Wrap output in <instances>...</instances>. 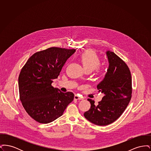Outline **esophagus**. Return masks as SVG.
<instances>
[{"instance_id":"obj_1","label":"esophagus","mask_w":151,"mask_h":151,"mask_svg":"<svg viewBox=\"0 0 151 151\" xmlns=\"http://www.w3.org/2000/svg\"><path fill=\"white\" fill-rule=\"evenodd\" d=\"M74 99L76 100H83V98L82 97H81L80 96H79V94H75L74 96Z\"/></svg>"}]
</instances>
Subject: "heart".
Returning a JSON list of instances; mask_svg holds the SVG:
<instances>
[{
	"label": "heart",
	"instance_id": "heart-1",
	"mask_svg": "<svg viewBox=\"0 0 151 151\" xmlns=\"http://www.w3.org/2000/svg\"><path fill=\"white\" fill-rule=\"evenodd\" d=\"M79 59L85 70L92 71L96 69L97 72H100V68L99 66L101 64L100 58L94 51L91 50L84 51L80 55Z\"/></svg>",
	"mask_w": 151,
	"mask_h": 151
}]
</instances>
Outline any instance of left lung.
Instances as JSON below:
<instances>
[{
  "mask_svg": "<svg viewBox=\"0 0 151 151\" xmlns=\"http://www.w3.org/2000/svg\"><path fill=\"white\" fill-rule=\"evenodd\" d=\"M109 65L102 81L97 85L99 92L104 96L97 105L91 104L84 115L94 124L106 126L115 121L128 106L131 99L132 79L129 68L121 58L111 51L106 52Z\"/></svg>",
  "mask_w": 151,
  "mask_h": 151,
  "instance_id": "8db88e82",
  "label": "left lung"
}]
</instances>
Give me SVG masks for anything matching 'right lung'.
<instances>
[{
  "instance_id": "1",
  "label": "right lung",
  "mask_w": 151,
  "mask_h": 151,
  "mask_svg": "<svg viewBox=\"0 0 151 151\" xmlns=\"http://www.w3.org/2000/svg\"><path fill=\"white\" fill-rule=\"evenodd\" d=\"M76 51L52 47L29 58L19 76L20 100L27 113L40 123L52 122L62 115L74 99L51 86L67 60Z\"/></svg>"
}]
</instances>
